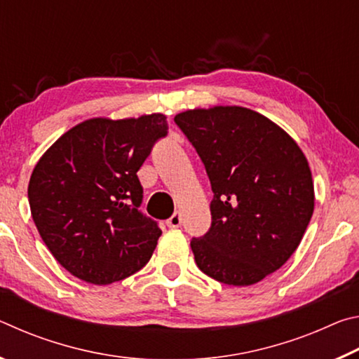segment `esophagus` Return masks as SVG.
Here are the masks:
<instances>
[{"label":"esophagus","mask_w":359,"mask_h":359,"mask_svg":"<svg viewBox=\"0 0 359 359\" xmlns=\"http://www.w3.org/2000/svg\"><path fill=\"white\" fill-rule=\"evenodd\" d=\"M166 224L169 228H179L182 224V218H180V214L179 212H175L174 215H171V218H168L166 220Z\"/></svg>","instance_id":"34e87169"}]
</instances>
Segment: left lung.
Here are the masks:
<instances>
[{"label": "left lung", "instance_id": "1", "mask_svg": "<svg viewBox=\"0 0 359 359\" xmlns=\"http://www.w3.org/2000/svg\"><path fill=\"white\" fill-rule=\"evenodd\" d=\"M196 149L214 198L212 224L191 241L194 261L224 285L248 287L287 263L315 205L309 161L287 131L241 106L174 117Z\"/></svg>", "mask_w": 359, "mask_h": 359}]
</instances>
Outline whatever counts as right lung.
Here are the masks:
<instances>
[{
  "label": "right lung",
  "mask_w": 359,
  "mask_h": 359,
  "mask_svg": "<svg viewBox=\"0 0 359 359\" xmlns=\"http://www.w3.org/2000/svg\"><path fill=\"white\" fill-rule=\"evenodd\" d=\"M166 115L88 118L39 158L28 184L33 222L55 259L93 285L130 277L149 263L161 236L139 212L137 179Z\"/></svg>",
  "instance_id": "obj_1"
}]
</instances>
